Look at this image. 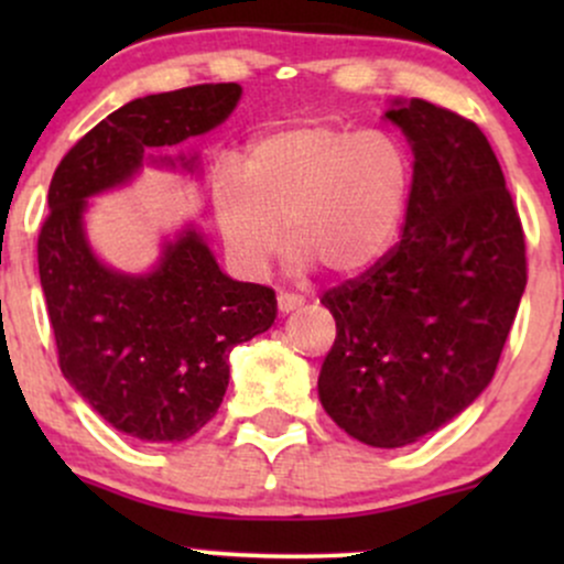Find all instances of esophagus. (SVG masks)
<instances>
[{
	"instance_id": "34e87169",
	"label": "esophagus",
	"mask_w": 564,
	"mask_h": 564,
	"mask_svg": "<svg viewBox=\"0 0 564 564\" xmlns=\"http://www.w3.org/2000/svg\"><path fill=\"white\" fill-rule=\"evenodd\" d=\"M302 296L300 294H289V291H281V294H278V310H281V313H291V310H296V307H302Z\"/></svg>"
}]
</instances>
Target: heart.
Returning a JSON list of instances; mask_svg holds the SVG:
<instances>
[{
    "instance_id": "b5f03b06",
    "label": "heart",
    "mask_w": 564,
    "mask_h": 564,
    "mask_svg": "<svg viewBox=\"0 0 564 564\" xmlns=\"http://www.w3.org/2000/svg\"><path fill=\"white\" fill-rule=\"evenodd\" d=\"M413 191V156L390 129L300 124L249 145L241 174L219 170L215 217L230 257L262 273L283 228L302 264L358 273L394 243Z\"/></svg>"
}]
</instances>
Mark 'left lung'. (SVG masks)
Listing matches in <instances>:
<instances>
[{
	"instance_id": "left-lung-1",
	"label": "left lung",
	"mask_w": 564,
	"mask_h": 564,
	"mask_svg": "<svg viewBox=\"0 0 564 564\" xmlns=\"http://www.w3.org/2000/svg\"><path fill=\"white\" fill-rule=\"evenodd\" d=\"M387 119L413 148L403 236L321 296L336 321L321 403L373 448L416 443L488 387L528 283L525 232L482 129L422 97Z\"/></svg>"
}]
</instances>
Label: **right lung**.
I'll use <instances>...</instances> for the list:
<instances>
[{"mask_svg": "<svg viewBox=\"0 0 564 564\" xmlns=\"http://www.w3.org/2000/svg\"><path fill=\"white\" fill-rule=\"evenodd\" d=\"M238 97L232 82L138 97L89 129L50 183L36 257L57 364L108 424L148 443H180L215 416L232 347L273 326L275 291L225 275L196 230L166 243L153 273H113L89 251L82 212L148 151L223 124Z\"/></svg>", "mask_w": 564, "mask_h": 564, "instance_id": "add662e5", "label": "right lung"}]
</instances>
